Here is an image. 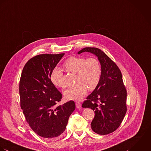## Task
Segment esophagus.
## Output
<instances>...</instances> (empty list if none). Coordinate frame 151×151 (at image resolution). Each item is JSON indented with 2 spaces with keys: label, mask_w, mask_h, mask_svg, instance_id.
<instances>
[{
  "label": "esophagus",
  "mask_w": 151,
  "mask_h": 151,
  "mask_svg": "<svg viewBox=\"0 0 151 151\" xmlns=\"http://www.w3.org/2000/svg\"><path fill=\"white\" fill-rule=\"evenodd\" d=\"M75 104H76V106L77 108L79 109V108H80V107H81V103L80 102H79V101H76Z\"/></svg>",
  "instance_id": "obj_1"
}]
</instances>
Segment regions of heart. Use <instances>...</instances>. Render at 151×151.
<instances>
[{"label":"heart","instance_id":"heart-1","mask_svg":"<svg viewBox=\"0 0 151 151\" xmlns=\"http://www.w3.org/2000/svg\"><path fill=\"white\" fill-rule=\"evenodd\" d=\"M64 67L70 73L76 74L75 86L64 91L63 95L66 99L78 100L82 99L88 91H93L98 85L101 77V69L99 61L91 57H72L64 63ZM50 79L52 83L58 88H65L62 70L55 68L51 72Z\"/></svg>","mask_w":151,"mask_h":151}]
</instances>
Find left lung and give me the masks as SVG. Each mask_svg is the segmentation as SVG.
I'll return each instance as SVG.
<instances>
[{
    "label": "left lung",
    "instance_id": "left-lung-1",
    "mask_svg": "<svg viewBox=\"0 0 151 151\" xmlns=\"http://www.w3.org/2000/svg\"><path fill=\"white\" fill-rule=\"evenodd\" d=\"M84 52H91L97 57L101 74L97 86L82 106L94 111L91 124L92 130L100 135H107L116 131L125 117L127 91L120 69L103 51L97 48L86 47L78 54Z\"/></svg>",
    "mask_w": 151,
    "mask_h": 151
}]
</instances>
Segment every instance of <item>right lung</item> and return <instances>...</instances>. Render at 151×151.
Returning <instances> with one entry per match:
<instances>
[{"instance_id":"obj_1","label":"right lung","mask_w":151,"mask_h":151,"mask_svg":"<svg viewBox=\"0 0 151 151\" xmlns=\"http://www.w3.org/2000/svg\"><path fill=\"white\" fill-rule=\"evenodd\" d=\"M65 54H41L24 65L20 80V106L31 128L39 136L56 139L64 132L75 109L72 100L57 105L62 94L50 76Z\"/></svg>"}]
</instances>
